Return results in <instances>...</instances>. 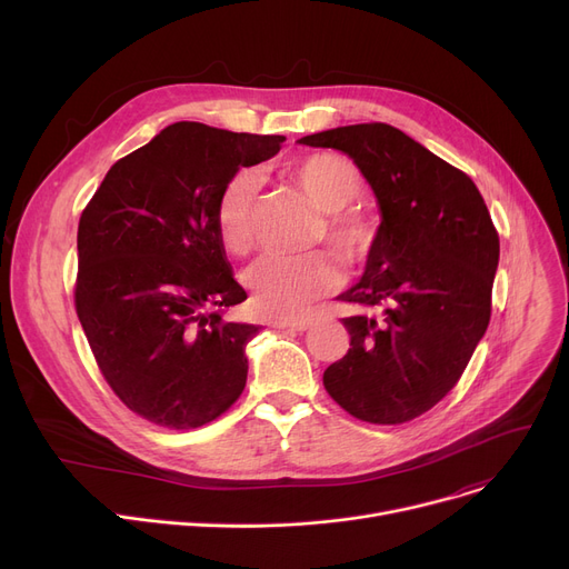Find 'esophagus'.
Segmentation results:
<instances>
[{"label": "esophagus", "instance_id": "esophagus-1", "mask_svg": "<svg viewBox=\"0 0 569 569\" xmlns=\"http://www.w3.org/2000/svg\"><path fill=\"white\" fill-rule=\"evenodd\" d=\"M311 325H313V320H311V318H297V320L277 322V327H283V330H295V332H307Z\"/></svg>", "mask_w": 569, "mask_h": 569}]
</instances>
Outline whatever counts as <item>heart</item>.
Returning <instances> with one entry per match:
<instances>
[{"mask_svg":"<svg viewBox=\"0 0 569 569\" xmlns=\"http://www.w3.org/2000/svg\"><path fill=\"white\" fill-rule=\"evenodd\" d=\"M286 177L316 209L327 214L320 239H325L332 253L346 264L362 262L378 239V221L362 209H346L365 189V179L357 166L346 157L325 152L292 161L286 168ZM256 172L242 170L230 177L217 204L221 244L234 256L249 253L256 242ZM339 279L337 264L325 253L295 258L264 256L244 272L251 305L267 318L302 316L313 300L335 290Z\"/></svg>","mask_w":569,"mask_h":569,"instance_id":"b5f03b06","label":"heart"}]
</instances>
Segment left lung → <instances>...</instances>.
<instances>
[{
	"label": "left lung",
	"instance_id": "left-lung-1",
	"mask_svg": "<svg viewBox=\"0 0 569 569\" xmlns=\"http://www.w3.org/2000/svg\"><path fill=\"white\" fill-rule=\"evenodd\" d=\"M297 142L352 159L380 212L365 274L337 297L357 313L325 390L362 422H408L452 390L489 327L500 256L489 209L468 174L390 124Z\"/></svg>",
	"mask_w": 569,
	"mask_h": 569
}]
</instances>
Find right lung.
Listing matches in <instances>:
<instances>
[{
	"label": "right lung",
	"instance_id": "right-lung-1",
	"mask_svg": "<svg viewBox=\"0 0 569 569\" xmlns=\"http://www.w3.org/2000/svg\"><path fill=\"white\" fill-rule=\"evenodd\" d=\"M283 136L177 122L119 159L78 226L76 311L112 392L144 420L196 429L242 395L256 325L223 311L247 292L217 230L239 168Z\"/></svg>",
	"mask_w": 569,
	"mask_h": 569
}]
</instances>
